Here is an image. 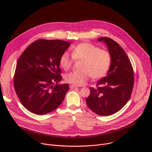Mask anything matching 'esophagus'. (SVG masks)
Wrapping results in <instances>:
<instances>
[{"label": "esophagus", "mask_w": 152, "mask_h": 152, "mask_svg": "<svg viewBox=\"0 0 152 152\" xmlns=\"http://www.w3.org/2000/svg\"><path fill=\"white\" fill-rule=\"evenodd\" d=\"M70 88L71 89H74V88H77V86H76L75 85H70Z\"/></svg>", "instance_id": "34e87169"}]
</instances>
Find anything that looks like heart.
Listing matches in <instances>:
<instances>
[{
  "instance_id": "heart-1",
  "label": "heart",
  "mask_w": 152,
  "mask_h": 152,
  "mask_svg": "<svg viewBox=\"0 0 152 152\" xmlns=\"http://www.w3.org/2000/svg\"><path fill=\"white\" fill-rule=\"evenodd\" d=\"M72 55L73 58L67 52L63 53L59 58V64L63 69L67 70L72 66L73 59H82L80 70L72 72L65 76L66 81L73 85H85L91 76L94 79L102 77L111 66L110 53L90 43H80L72 49Z\"/></svg>"
}]
</instances>
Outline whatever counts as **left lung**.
Listing matches in <instances>:
<instances>
[{"label":"left lung","instance_id":"1","mask_svg":"<svg viewBox=\"0 0 152 152\" xmlns=\"http://www.w3.org/2000/svg\"><path fill=\"white\" fill-rule=\"evenodd\" d=\"M98 41L106 44L111 58V66L106 76L97 82V88H90L86 103L96 114L107 116L121 110L131 97L134 71L126 53L117 42L108 37L99 38Z\"/></svg>","mask_w":152,"mask_h":152}]
</instances>
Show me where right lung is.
<instances>
[{"label":"right lung","instance_id":"add662e5","mask_svg":"<svg viewBox=\"0 0 152 152\" xmlns=\"http://www.w3.org/2000/svg\"><path fill=\"white\" fill-rule=\"evenodd\" d=\"M70 45L59 39H39L18 58L14 86L21 104L30 112L46 114L62 102L69 85L58 84L62 79L59 58Z\"/></svg>","mask_w":152,"mask_h":152}]
</instances>
